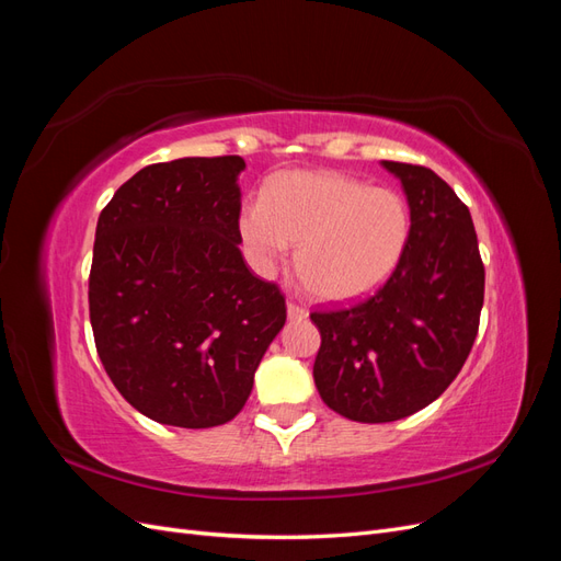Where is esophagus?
I'll list each match as a JSON object with an SVG mask.
<instances>
[{
  "mask_svg": "<svg viewBox=\"0 0 561 561\" xmlns=\"http://www.w3.org/2000/svg\"><path fill=\"white\" fill-rule=\"evenodd\" d=\"M307 316H309L307 309L299 307V304H295V301H287V318H290V320H304Z\"/></svg>",
  "mask_w": 561,
  "mask_h": 561,
  "instance_id": "esophagus-1",
  "label": "esophagus"
}]
</instances>
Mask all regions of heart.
<instances>
[{"mask_svg":"<svg viewBox=\"0 0 561 561\" xmlns=\"http://www.w3.org/2000/svg\"><path fill=\"white\" fill-rule=\"evenodd\" d=\"M239 233L252 268L271 276L297 248V274L322 301H353L381 287L398 268L410 210L386 186L332 171H287L271 178L262 203H248Z\"/></svg>","mask_w":561,"mask_h":561,"instance_id":"b5f03b06","label":"heart"}]
</instances>
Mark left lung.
<instances>
[{"label": "left lung", "instance_id": "8db88e82", "mask_svg": "<svg viewBox=\"0 0 561 561\" xmlns=\"http://www.w3.org/2000/svg\"><path fill=\"white\" fill-rule=\"evenodd\" d=\"M410 203L398 268L365 301L311 313L316 388L351 421L388 423L445 393L480 328L484 266L468 208L431 168L381 161Z\"/></svg>", "mask_w": 561, "mask_h": 561}]
</instances>
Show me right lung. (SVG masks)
<instances>
[{"label": "right lung", "mask_w": 561, "mask_h": 561, "mask_svg": "<svg viewBox=\"0 0 561 561\" xmlns=\"http://www.w3.org/2000/svg\"><path fill=\"white\" fill-rule=\"evenodd\" d=\"M243 171L241 157L147 165L98 217L95 348L118 393L163 426L231 421L285 325L278 287L239 248Z\"/></svg>", "instance_id": "right-lung-1"}]
</instances>
